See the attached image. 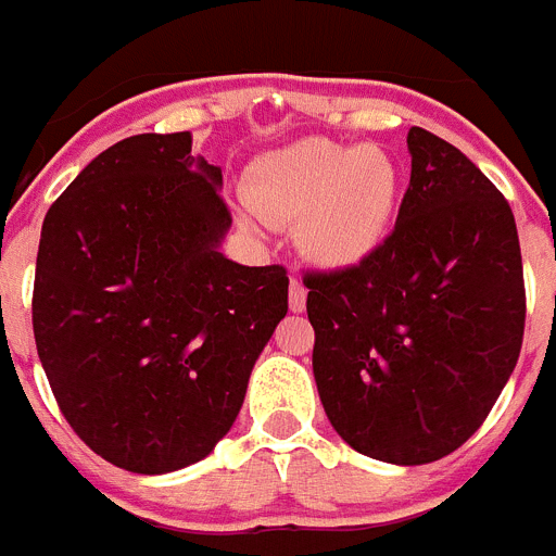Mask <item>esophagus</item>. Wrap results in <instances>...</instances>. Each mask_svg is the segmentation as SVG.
Listing matches in <instances>:
<instances>
[{
	"label": "esophagus",
	"instance_id": "esophagus-1",
	"mask_svg": "<svg viewBox=\"0 0 556 556\" xmlns=\"http://www.w3.org/2000/svg\"><path fill=\"white\" fill-rule=\"evenodd\" d=\"M289 308L294 314H301L306 308V287L298 278H292V287H289Z\"/></svg>",
	"mask_w": 556,
	"mask_h": 556
}]
</instances>
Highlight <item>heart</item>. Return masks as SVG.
<instances>
[{"mask_svg": "<svg viewBox=\"0 0 556 556\" xmlns=\"http://www.w3.org/2000/svg\"><path fill=\"white\" fill-rule=\"evenodd\" d=\"M404 191V172L376 144L348 147L331 139L292 141L262 152L248 166L242 198L256 214L242 225H294L308 262L345 273L384 248Z\"/></svg>", "mask_w": 556, "mask_h": 556, "instance_id": "obj_1", "label": "heart"}]
</instances>
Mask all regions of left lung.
Listing matches in <instances>:
<instances>
[{"instance_id":"8db88e82","label":"left lung","mask_w":556,"mask_h":556,"mask_svg":"<svg viewBox=\"0 0 556 556\" xmlns=\"http://www.w3.org/2000/svg\"><path fill=\"white\" fill-rule=\"evenodd\" d=\"M387 244L356 269L306 275L314 381L353 451L426 465L493 409L527 320L509 203L484 172L424 127Z\"/></svg>"}]
</instances>
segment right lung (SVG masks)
<instances>
[{"label": "right lung", "mask_w": 556, "mask_h": 556, "mask_svg": "<svg viewBox=\"0 0 556 556\" xmlns=\"http://www.w3.org/2000/svg\"><path fill=\"white\" fill-rule=\"evenodd\" d=\"M219 189L189 130L141 132L100 152L43 217L38 358L77 437L130 473L205 459L287 317V269L223 253Z\"/></svg>", "instance_id": "add662e5"}]
</instances>
